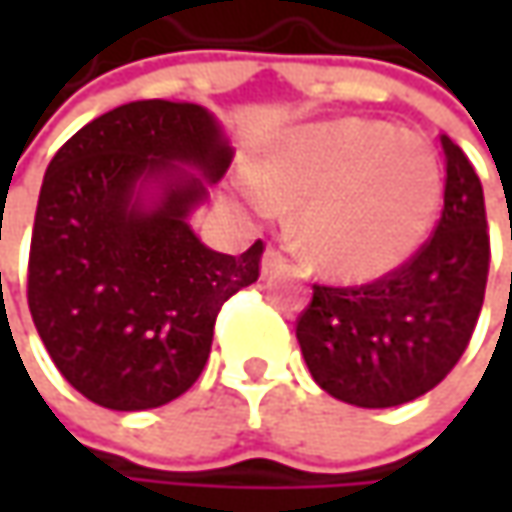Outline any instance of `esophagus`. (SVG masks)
Listing matches in <instances>:
<instances>
[{
  "label": "esophagus",
  "instance_id": "34e87169",
  "mask_svg": "<svg viewBox=\"0 0 512 512\" xmlns=\"http://www.w3.org/2000/svg\"><path fill=\"white\" fill-rule=\"evenodd\" d=\"M282 267H287V259L276 250V247H267L265 256H262V273L270 276V273H279Z\"/></svg>",
  "mask_w": 512,
  "mask_h": 512
}]
</instances>
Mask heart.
Instances as JSON below:
<instances>
[{
	"instance_id": "heart-1",
	"label": "heart",
	"mask_w": 512,
	"mask_h": 512,
	"mask_svg": "<svg viewBox=\"0 0 512 512\" xmlns=\"http://www.w3.org/2000/svg\"><path fill=\"white\" fill-rule=\"evenodd\" d=\"M444 170L430 142L370 119H333L287 133L242 196L256 213L299 207L296 245L342 282L402 267L442 205Z\"/></svg>"
}]
</instances>
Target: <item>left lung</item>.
Returning a JSON list of instances; mask_svg holds the SVG:
<instances>
[{"instance_id":"1","label":"left lung","mask_w":512,"mask_h":512,"mask_svg":"<svg viewBox=\"0 0 512 512\" xmlns=\"http://www.w3.org/2000/svg\"><path fill=\"white\" fill-rule=\"evenodd\" d=\"M447 179L436 233L393 273L362 287L313 285L296 322L307 370L333 399L399 407L433 390L462 359L490 267L482 182L442 136Z\"/></svg>"}]
</instances>
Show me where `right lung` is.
I'll return each instance as SVG.
<instances>
[{"instance_id": "obj_1", "label": "right lung", "mask_w": 512, "mask_h": 512, "mask_svg": "<svg viewBox=\"0 0 512 512\" xmlns=\"http://www.w3.org/2000/svg\"><path fill=\"white\" fill-rule=\"evenodd\" d=\"M230 159L202 105L168 99L102 113L50 159L28 307L53 364L90 402L179 399L205 370L222 305L259 279L262 242L227 256L187 225Z\"/></svg>"}]
</instances>
